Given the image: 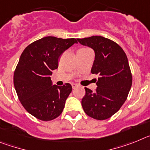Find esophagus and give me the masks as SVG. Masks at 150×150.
Wrapping results in <instances>:
<instances>
[{"label":"esophagus","instance_id":"esophagus-1","mask_svg":"<svg viewBox=\"0 0 150 150\" xmlns=\"http://www.w3.org/2000/svg\"><path fill=\"white\" fill-rule=\"evenodd\" d=\"M71 86H72V88H73V89H75V88H76L77 87H78V84L72 83V84H71Z\"/></svg>","mask_w":150,"mask_h":150}]
</instances>
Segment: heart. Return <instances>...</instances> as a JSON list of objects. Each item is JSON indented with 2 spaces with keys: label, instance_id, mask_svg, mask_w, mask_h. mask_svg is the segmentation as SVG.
<instances>
[{
  "label": "heart",
  "instance_id": "obj_1",
  "mask_svg": "<svg viewBox=\"0 0 150 150\" xmlns=\"http://www.w3.org/2000/svg\"><path fill=\"white\" fill-rule=\"evenodd\" d=\"M84 49H86V48H81V49H79V50H84Z\"/></svg>",
  "mask_w": 150,
  "mask_h": 150
}]
</instances>
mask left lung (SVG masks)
<instances>
[{
  "label": "left lung",
  "mask_w": 150,
  "mask_h": 150,
  "mask_svg": "<svg viewBox=\"0 0 150 150\" xmlns=\"http://www.w3.org/2000/svg\"><path fill=\"white\" fill-rule=\"evenodd\" d=\"M95 52L91 73L98 75L95 92L85 88L81 100L88 116L105 120L120 109L127 100L132 84V74L125 53L117 43L102 36L77 39Z\"/></svg>",
  "instance_id": "1"
}]
</instances>
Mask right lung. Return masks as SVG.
Instances as JSON below:
<instances>
[{
    "mask_svg": "<svg viewBox=\"0 0 150 150\" xmlns=\"http://www.w3.org/2000/svg\"><path fill=\"white\" fill-rule=\"evenodd\" d=\"M77 39L47 36L25 48L13 74V84L21 104L38 119L47 122L60 115L71 92V85L52 86V71L59 56Z\"/></svg>",
    "mask_w": 150,
    "mask_h": 150,
    "instance_id": "1",
    "label": "right lung"
}]
</instances>
